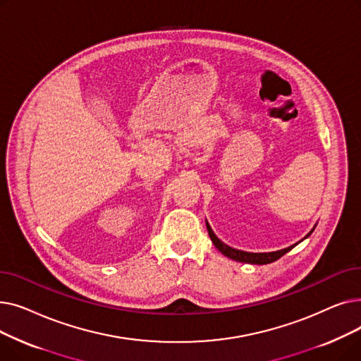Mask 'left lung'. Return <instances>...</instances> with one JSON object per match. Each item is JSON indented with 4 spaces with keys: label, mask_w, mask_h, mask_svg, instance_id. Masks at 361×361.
Masks as SVG:
<instances>
[{
    "label": "left lung",
    "mask_w": 361,
    "mask_h": 361,
    "mask_svg": "<svg viewBox=\"0 0 361 361\" xmlns=\"http://www.w3.org/2000/svg\"><path fill=\"white\" fill-rule=\"evenodd\" d=\"M206 228H207V233H209V237L214 243L215 247L226 257H230L233 260H237V262H243V263H253V264H267V263H272L275 260H278L281 256H283L286 253H288L291 249H294V245H290V247L287 249H282V250H276V252H271V253H250V252H243V250H237V249H233L230 247V245H226L225 243H222L216 235L215 233L212 231L211 225L206 222ZM316 228V226H314ZM314 228L305 237L307 238L313 231Z\"/></svg>",
    "instance_id": "8db88e82"
}]
</instances>
